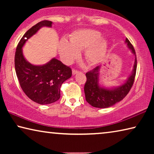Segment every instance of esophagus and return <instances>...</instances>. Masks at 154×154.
I'll use <instances>...</instances> for the list:
<instances>
[{
    "label": "esophagus",
    "mask_w": 154,
    "mask_h": 154,
    "mask_svg": "<svg viewBox=\"0 0 154 154\" xmlns=\"http://www.w3.org/2000/svg\"><path fill=\"white\" fill-rule=\"evenodd\" d=\"M72 75H75L77 74V72H79V71H77V70H75V69H72Z\"/></svg>",
    "instance_id": "34e87169"
}]
</instances>
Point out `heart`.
I'll return each mask as SVG.
<instances>
[{"label": "heart", "instance_id": "obj_1", "mask_svg": "<svg viewBox=\"0 0 154 154\" xmlns=\"http://www.w3.org/2000/svg\"><path fill=\"white\" fill-rule=\"evenodd\" d=\"M100 32L93 29H80L74 31L69 37V42L62 40L59 43L60 54L66 63H71L79 58V51L84 50L85 62L95 66L103 60L107 51V41L100 36Z\"/></svg>", "mask_w": 154, "mask_h": 154}]
</instances>
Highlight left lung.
I'll use <instances>...</instances> for the list:
<instances>
[{
	"label": "left lung",
	"mask_w": 154,
	"mask_h": 154,
	"mask_svg": "<svg viewBox=\"0 0 154 154\" xmlns=\"http://www.w3.org/2000/svg\"><path fill=\"white\" fill-rule=\"evenodd\" d=\"M126 43L128 47L131 49L135 55L134 69L132 75L128 79L118 88L113 89H106L99 86L98 76L100 66H98L94 69L86 72V82L84 85V92L85 100L92 106L97 108H108L114 105L115 104L121 101L126 96L131 89L136 76L137 61L136 52L130 41L126 38Z\"/></svg>",
	"instance_id": "obj_1"
}]
</instances>
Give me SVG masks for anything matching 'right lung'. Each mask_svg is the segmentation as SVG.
I'll list each match as a JSON object with an SVG mask.
<instances>
[{
	"label": "right lung",
	"instance_id": "1",
	"mask_svg": "<svg viewBox=\"0 0 154 154\" xmlns=\"http://www.w3.org/2000/svg\"><path fill=\"white\" fill-rule=\"evenodd\" d=\"M51 21L43 20L30 28L21 38L15 54V69L20 87L28 98L40 105L56 102L60 97V87L72 75V70L56 58L42 66L26 60L22 47L41 27H51Z\"/></svg>",
	"mask_w": 154,
	"mask_h": 154
}]
</instances>
